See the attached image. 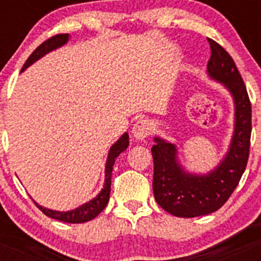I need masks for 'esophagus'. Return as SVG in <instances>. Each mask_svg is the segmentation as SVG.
I'll use <instances>...</instances> for the list:
<instances>
[{
	"mask_svg": "<svg viewBox=\"0 0 261 261\" xmlns=\"http://www.w3.org/2000/svg\"><path fill=\"white\" fill-rule=\"evenodd\" d=\"M151 129H153V126H151V123L149 120L140 119L133 125L132 133L137 140H144V138H146L147 136L150 135Z\"/></svg>",
	"mask_w": 261,
	"mask_h": 261,
	"instance_id": "34e87169",
	"label": "esophagus"
}]
</instances>
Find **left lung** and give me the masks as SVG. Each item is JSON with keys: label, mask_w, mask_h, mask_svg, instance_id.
Instances as JSON below:
<instances>
[{"label": "left lung", "mask_w": 261, "mask_h": 261, "mask_svg": "<svg viewBox=\"0 0 261 261\" xmlns=\"http://www.w3.org/2000/svg\"><path fill=\"white\" fill-rule=\"evenodd\" d=\"M208 73L230 90L235 100V132L225 161L206 176H193L180 170L175 161V146L155 138L153 191L161 208L172 216L191 217L213 213L225 204L239 184L250 155L252 110L241 73L229 52L213 39Z\"/></svg>", "instance_id": "left-lung-1"}]
</instances>
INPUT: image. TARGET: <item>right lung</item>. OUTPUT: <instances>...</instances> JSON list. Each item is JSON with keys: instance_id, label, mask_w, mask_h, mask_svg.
<instances>
[{"instance_id": "right-lung-1", "label": "right lung", "mask_w": 261, "mask_h": 261, "mask_svg": "<svg viewBox=\"0 0 261 261\" xmlns=\"http://www.w3.org/2000/svg\"><path fill=\"white\" fill-rule=\"evenodd\" d=\"M68 41V34H57V35L50 36L49 39H47L45 41H43L38 48H36L34 52L30 55L29 59L26 60L23 69H26L27 66L31 65L32 62L36 61L38 59H40L41 56H44L45 53H48L49 50L56 49V48L61 47L62 44H65ZM129 145V136L128 133L120 138L119 141L115 145H112L110 153H108V159L107 165H106V180H105V188L102 190V192L96 196L95 199L91 200V201L86 202L85 205L80 206V208L74 209V211L70 212H55L50 211V209L43 208L40 205L36 204L39 209H40L45 216L50 217V218H55L57 221H62V222L68 223H82L87 222V221L93 220L98 216L103 209L106 208L108 200H110V192H111V176H112V166L115 163V159L119 156V154L121 151H124L128 147Z\"/></svg>"}]
</instances>
